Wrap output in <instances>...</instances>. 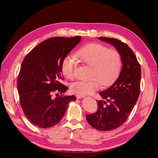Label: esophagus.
<instances>
[{
    "mask_svg": "<svg viewBox=\"0 0 158 158\" xmlns=\"http://www.w3.org/2000/svg\"><path fill=\"white\" fill-rule=\"evenodd\" d=\"M85 95H82V94H76V98L77 99H81V98H85Z\"/></svg>",
    "mask_w": 158,
    "mask_h": 158,
    "instance_id": "obj_1",
    "label": "esophagus"
}]
</instances>
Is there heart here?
Here are the masks:
<instances>
[{"mask_svg": "<svg viewBox=\"0 0 158 158\" xmlns=\"http://www.w3.org/2000/svg\"><path fill=\"white\" fill-rule=\"evenodd\" d=\"M77 59L91 66L89 81H78L71 86V91L80 94H91L98 90L101 83L107 86L113 83L119 76L123 65L120 53L101 44L92 43L84 45L79 48L75 57L72 55L65 56L61 63L62 74L68 79L74 76V70Z\"/></svg>", "mask_w": 158, "mask_h": 158, "instance_id": "1", "label": "heart"}]
</instances>
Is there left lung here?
<instances>
[{
    "mask_svg": "<svg viewBox=\"0 0 158 158\" xmlns=\"http://www.w3.org/2000/svg\"><path fill=\"white\" fill-rule=\"evenodd\" d=\"M99 39L114 46L120 53L123 64L115 82L99 93L106 101H97V112L86 115L88 123L94 128L109 131L126 122L136 103L140 94L141 69L136 55L126 44L114 38L100 37Z\"/></svg>",
    "mask_w": 158,
    "mask_h": 158,
    "instance_id": "obj_1",
    "label": "left lung"
}]
</instances>
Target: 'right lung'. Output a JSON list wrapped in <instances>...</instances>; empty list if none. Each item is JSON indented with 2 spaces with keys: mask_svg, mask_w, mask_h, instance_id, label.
<instances>
[{
  "mask_svg": "<svg viewBox=\"0 0 158 158\" xmlns=\"http://www.w3.org/2000/svg\"><path fill=\"white\" fill-rule=\"evenodd\" d=\"M81 39L80 36L48 39L22 61L17 77L19 102L25 116L34 126L48 128L57 124L69 102L76 100L75 96L61 95L68 89L61 82L64 80L61 63Z\"/></svg>",
  "mask_w": 158,
  "mask_h": 158,
  "instance_id": "add662e5",
  "label": "right lung"
}]
</instances>
